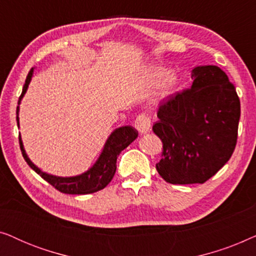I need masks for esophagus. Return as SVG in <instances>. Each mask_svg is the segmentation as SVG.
<instances>
[{
	"label": "esophagus",
	"instance_id": "esophagus-1",
	"mask_svg": "<svg viewBox=\"0 0 256 256\" xmlns=\"http://www.w3.org/2000/svg\"><path fill=\"white\" fill-rule=\"evenodd\" d=\"M135 124V128L138 129L140 134H146V132H150V129H152V124H150V118L146 116L144 114H141L138 115V118H136V120L134 122Z\"/></svg>",
	"mask_w": 256,
	"mask_h": 256
}]
</instances>
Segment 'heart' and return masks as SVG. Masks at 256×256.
Masks as SVG:
<instances>
[{"mask_svg": "<svg viewBox=\"0 0 256 256\" xmlns=\"http://www.w3.org/2000/svg\"><path fill=\"white\" fill-rule=\"evenodd\" d=\"M149 79L154 84L163 82L162 92L163 94H170L177 85V76L174 73H169L168 68L163 66H152L149 70Z\"/></svg>", "mask_w": 256, "mask_h": 256, "instance_id": "heart-1", "label": "heart"}]
</instances>
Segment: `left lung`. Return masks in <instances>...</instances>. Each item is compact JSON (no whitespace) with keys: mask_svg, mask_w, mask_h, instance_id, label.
Instances as JSON below:
<instances>
[{"mask_svg":"<svg viewBox=\"0 0 256 256\" xmlns=\"http://www.w3.org/2000/svg\"><path fill=\"white\" fill-rule=\"evenodd\" d=\"M191 88L163 100L152 130L163 142L156 169L170 184L205 183L232 156L240 100L226 73L214 65L191 71Z\"/></svg>","mask_w":256,"mask_h":256,"instance_id":"1","label":"left lung"}]
</instances>
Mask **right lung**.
Listing matches in <instances>:
<instances>
[{
    "mask_svg": "<svg viewBox=\"0 0 256 256\" xmlns=\"http://www.w3.org/2000/svg\"><path fill=\"white\" fill-rule=\"evenodd\" d=\"M34 74V68L30 70V72L28 73V76L26 79V84L23 86L22 94H20L18 99V106L16 110V120L17 126L20 127V118H18V112H20V104L22 101L24 94L26 93L28 87L31 82ZM138 132L135 128L130 127V126H124V127L116 128L115 130L110 135V138H107L106 143H104L102 152L100 154L99 158L96 160V162L93 164L92 168H90L88 170L78 176H72V177H59L54 176V174H50L46 172H43L40 168L34 166L31 162L29 157H28L26 150H24L22 138L20 135V146L22 155L26 160V162L29 164L31 169L36 171L40 176L48 182V184H51L54 188H57L58 191L62 192V194H93V192L102 190L104 188H106L110 182L113 180L115 171H116V160L118 156L120 155L122 150L127 148L134 140L138 138Z\"/></svg>",
    "mask_w": 256,
    "mask_h": 256,
    "instance_id": "right-lung-1",
    "label": "right lung"
}]
</instances>
